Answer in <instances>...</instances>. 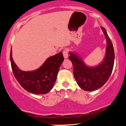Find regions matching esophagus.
Instances as JSON below:
<instances>
[{"instance_id": "esophagus-1", "label": "esophagus", "mask_w": 126, "mask_h": 126, "mask_svg": "<svg viewBox=\"0 0 126 126\" xmlns=\"http://www.w3.org/2000/svg\"><path fill=\"white\" fill-rule=\"evenodd\" d=\"M63 56H64V58L66 59L68 57V51L67 49H64V50L63 51Z\"/></svg>"}]
</instances>
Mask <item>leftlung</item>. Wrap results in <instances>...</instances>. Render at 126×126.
<instances>
[{"mask_svg": "<svg viewBox=\"0 0 126 126\" xmlns=\"http://www.w3.org/2000/svg\"><path fill=\"white\" fill-rule=\"evenodd\" d=\"M107 40L106 54L103 61L95 67H89L75 53H70L69 59L73 66V75L79 87L92 91L102 87L112 73L114 63V50L111 39L104 27H101Z\"/></svg>", "mask_w": 126, "mask_h": 126, "instance_id": "8db88e82", "label": "left lung"}]
</instances>
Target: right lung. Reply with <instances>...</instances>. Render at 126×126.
<instances>
[{
	"label": "right lung",
	"instance_id": "1",
	"mask_svg": "<svg viewBox=\"0 0 126 126\" xmlns=\"http://www.w3.org/2000/svg\"><path fill=\"white\" fill-rule=\"evenodd\" d=\"M10 59L13 73L22 87L34 94H46L54 86L64 57L60 52L47 59L38 69L29 72L22 71L17 67L12 58V48Z\"/></svg>",
	"mask_w": 126,
	"mask_h": 126
}]
</instances>
